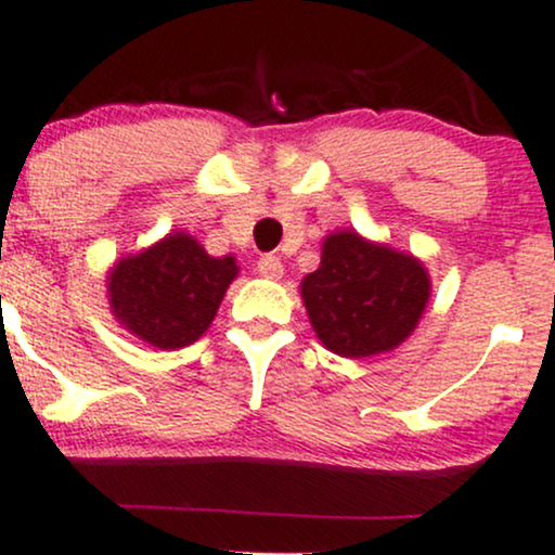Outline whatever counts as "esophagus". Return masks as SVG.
<instances>
[{"label": "esophagus", "instance_id": "1", "mask_svg": "<svg viewBox=\"0 0 555 555\" xmlns=\"http://www.w3.org/2000/svg\"><path fill=\"white\" fill-rule=\"evenodd\" d=\"M257 272L267 280H278L280 275H283V261H280L278 257H272V254H267V257H261L257 261Z\"/></svg>", "mask_w": 555, "mask_h": 555}]
</instances>
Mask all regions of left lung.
<instances>
[{"mask_svg":"<svg viewBox=\"0 0 555 555\" xmlns=\"http://www.w3.org/2000/svg\"><path fill=\"white\" fill-rule=\"evenodd\" d=\"M301 296L317 338L340 357L361 359L409 338L425 311L429 278L414 257L357 233H333Z\"/></svg>","mask_w":555,"mask_h":555,"instance_id":"obj_1","label":"left lung"}]
</instances>
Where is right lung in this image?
<instances>
[{"mask_svg":"<svg viewBox=\"0 0 555 555\" xmlns=\"http://www.w3.org/2000/svg\"><path fill=\"white\" fill-rule=\"evenodd\" d=\"M238 267L215 259L191 235L172 233L109 275V301L130 333L157 348L194 344L215 320Z\"/></svg>","mask_w":555,"mask_h":555,"instance_id":"right-lung-1","label":"right lung"}]
</instances>
